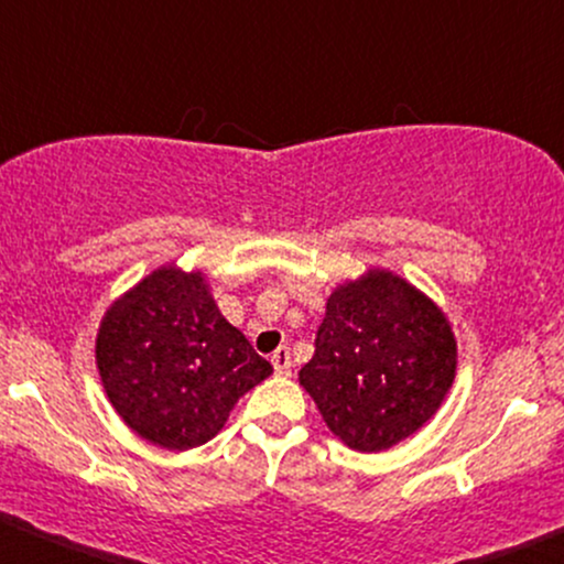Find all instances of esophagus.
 I'll list each match as a JSON object with an SVG mask.
<instances>
[{
  "mask_svg": "<svg viewBox=\"0 0 564 564\" xmlns=\"http://www.w3.org/2000/svg\"><path fill=\"white\" fill-rule=\"evenodd\" d=\"M271 364H274V371L280 373V377H290V373H293V360H290L288 347H276V350L271 352Z\"/></svg>",
  "mask_w": 564,
  "mask_h": 564,
  "instance_id": "esophagus-1",
  "label": "esophagus"
}]
</instances>
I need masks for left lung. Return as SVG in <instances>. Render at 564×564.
<instances>
[{
  "label": "left lung",
  "mask_w": 564,
  "mask_h": 564,
  "mask_svg": "<svg viewBox=\"0 0 564 564\" xmlns=\"http://www.w3.org/2000/svg\"><path fill=\"white\" fill-rule=\"evenodd\" d=\"M301 384L326 426L358 452H379L419 431L455 379L447 318L392 271H368L326 303Z\"/></svg>",
  "instance_id": "8db88e82"
}]
</instances>
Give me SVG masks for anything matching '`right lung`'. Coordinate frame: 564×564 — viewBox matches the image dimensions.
I'll return each instance as SVG.
<instances>
[{
  "mask_svg": "<svg viewBox=\"0 0 564 564\" xmlns=\"http://www.w3.org/2000/svg\"><path fill=\"white\" fill-rule=\"evenodd\" d=\"M96 364L120 419L166 449L217 436L235 402L271 373L269 360L219 314L204 276L172 267L107 311Z\"/></svg>",
  "mask_w": 564,
  "mask_h": 564,
  "instance_id": "obj_1",
  "label": "right lung"
}]
</instances>
